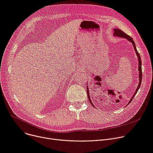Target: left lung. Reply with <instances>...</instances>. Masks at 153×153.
Returning a JSON list of instances; mask_svg holds the SVG:
<instances>
[{"label":"left lung","mask_w":153,"mask_h":153,"mask_svg":"<svg viewBox=\"0 0 153 153\" xmlns=\"http://www.w3.org/2000/svg\"><path fill=\"white\" fill-rule=\"evenodd\" d=\"M113 30H114V34H113V36H116H116H117V37H122V38H125V39H127L129 42H130L132 44V45H133V46H134V50H135V53H136V55H137V57H138V71H139V72H138V73H139V81H138V82H139V84H138V87H137V89H136V91H135V94L133 95V96H132V97L131 98L130 100L129 101V102H128V104L127 105H128V104H130V103L131 102V100H133L134 97H135V95L137 93V91H138V89L140 88V85H141V80H142L141 60L140 55V54L138 53V51H137V48H136V46H135V42L133 40V39H132L131 37H130L129 36H128L127 34H126V33H124L123 31V30H121L120 29L116 28V29H114ZM88 90H88V86H87V96H88V100H89V101H90V103L93 105L94 107H95L94 105H93V103L91 102V99H90V98L89 91H88Z\"/></svg>","instance_id":"obj_1"}]
</instances>
